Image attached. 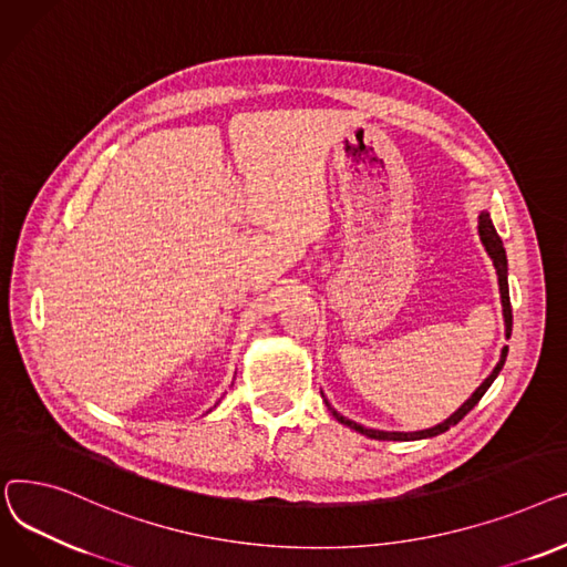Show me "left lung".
Masks as SVG:
<instances>
[{"label": "left lung", "mask_w": 567, "mask_h": 567, "mask_svg": "<svg viewBox=\"0 0 567 567\" xmlns=\"http://www.w3.org/2000/svg\"><path fill=\"white\" fill-rule=\"evenodd\" d=\"M477 233H480V239H482L484 249H487V254H489V258L494 260V267H496L498 290H501V305H503V320H505V337L509 339V334H512V307H509V290H507V256H505V249H503V239L498 237V233H496V228H494V224H492L489 212H480V217H477ZM505 358H507V346H503L498 364L494 367V371L487 375V379L482 381V385L471 394V399H466V401L462 403V406L456 409L447 420H443L441 424L431 426V429H422V431H381V429H369V426H362V424H358V422H353V420L343 417L341 413H337V411L330 406L328 399H326V406L330 409V413H332L341 424H346V426H350V429H355V431H360V434H364V436H369V439H375V441H422V439H431V436L445 434V431H447L450 426H454L456 422L464 420V415H468V413L477 406V401L484 396V392H487V390L492 388V383L496 381V375L501 373V369H503V364H505Z\"/></svg>", "instance_id": "1"}]
</instances>
